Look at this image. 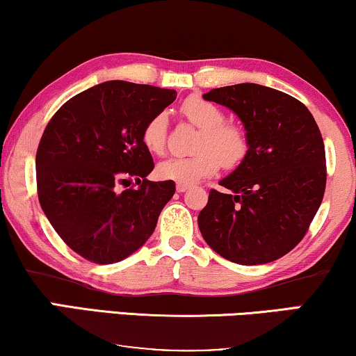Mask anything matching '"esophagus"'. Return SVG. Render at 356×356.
I'll return each mask as SVG.
<instances>
[{
  "label": "esophagus",
  "instance_id": "34e87169",
  "mask_svg": "<svg viewBox=\"0 0 356 356\" xmlns=\"http://www.w3.org/2000/svg\"><path fill=\"white\" fill-rule=\"evenodd\" d=\"M188 188H189V184H186V183H177V191L178 193H184Z\"/></svg>",
  "mask_w": 356,
  "mask_h": 356
}]
</instances>
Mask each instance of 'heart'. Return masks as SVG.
<instances>
[{
  "label": "heart",
  "mask_w": 356,
  "mask_h": 356,
  "mask_svg": "<svg viewBox=\"0 0 356 356\" xmlns=\"http://www.w3.org/2000/svg\"><path fill=\"white\" fill-rule=\"evenodd\" d=\"M181 113L189 123L197 126L196 155L193 157H172L157 165V177L165 181L196 183L199 179L212 177L222 163L232 168L245 160L250 143L245 129L238 124L225 123V115L212 102L201 97H189L181 105ZM167 140V118L159 113L145 123L143 129V144L149 152L163 154Z\"/></svg>",
  "instance_id": "1"
}]
</instances>
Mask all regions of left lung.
Here are the masks:
<instances>
[{"mask_svg":"<svg viewBox=\"0 0 356 356\" xmlns=\"http://www.w3.org/2000/svg\"><path fill=\"white\" fill-rule=\"evenodd\" d=\"M204 100L227 106L245 126L250 149L212 189L197 225L217 254L267 264L293 250L323 202L325 150L313 115L284 92L259 84L212 89Z\"/></svg>","mask_w":356,"mask_h":356,"instance_id":"left-lung-1","label":"left lung"}]
</instances>
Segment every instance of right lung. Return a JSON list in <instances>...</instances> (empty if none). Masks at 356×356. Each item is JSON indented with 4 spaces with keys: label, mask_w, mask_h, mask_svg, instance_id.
<instances>
[{
    "label": "right lung",
    "mask_w": 356,
    "mask_h": 356,
    "mask_svg": "<svg viewBox=\"0 0 356 356\" xmlns=\"http://www.w3.org/2000/svg\"><path fill=\"white\" fill-rule=\"evenodd\" d=\"M177 90L106 81L66 102L38 144V201L61 240L95 264L138 251L175 194L173 181H149L152 155L143 129ZM136 188L119 191V184Z\"/></svg>",
    "instance_id": "add662e5"
}]
</instances>
